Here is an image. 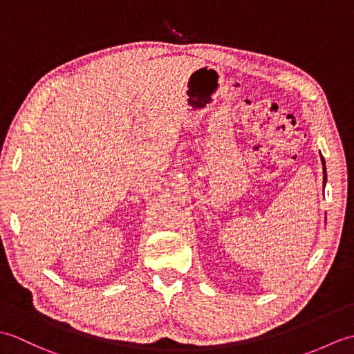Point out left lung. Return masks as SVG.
I'll list each match as a JSON object with an SVG mask.
<instances>
[{"label":"left lung","mask_w":354,"mask_h":354,"mask_svg":"<svg viewBox=\"0 0 354 354\" xmlns=\"http://www.w3.org/2000/svg\"><path fill=\"white\" fill-rule=\"evenodd\" d=\"M321 162H322V175H324V178H322V183H324V185H326V183H327V169H326V161H324V158H322V155H321Z\"/></svg>","instance_id":"1"}]
</instances>
